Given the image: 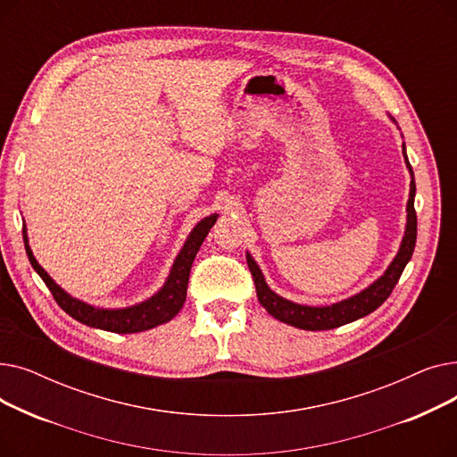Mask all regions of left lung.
<instances>
[{
  "label": "left lung",
  "instance_id": "obj_1",
  "mask_svg": "<svg viewBox=\"0 0 457 457\" xmlns=\"http://www.w3.org/2000/svg\"><path fill=\"white\" fill-rule=\"evenodd\" d=\"M395 122V118H391ZM396 124V122H395ZM402 154H403V161L407 170L411 174V185H410V200H407V222H405V233L402 238V245L398 253L395 255V259L391 261V265L387 267V270L383 272L374 283H370L367 289H363L361 293H357L346 300L335 302L331 305H303V303H296L287 300L279 295H276L270 287L265 281V276H262L261 269L257 262L253 261V257L250 255V252H246V261L250 272L253 276V283H255V291H257V298L261 302V305L265 307L269 313L285 322L289 326L300 328V329H309V331H320V329H333L345 326L348 322H353L357 319H363L367 315H370L372 311H376L383 302L389 298V295L393 293L395 285L398 283L403 269L407 262H410L413 250H415V243H417V212H415V176H413V168L410 164V159H407L405 154V144H402Z\"/></svg>",
  "mask_w": 457,
  "mask_h": 457
}]
</instances>
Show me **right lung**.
<instances>
[{
    "instance_id": "obj_1",
    "label": "right lung",
    "mask_w": 457,
    "mask_h": 457,
    "mask_svg": "<svg viewBox=\"0 0 457 457\" xmlns=\"http://www.w3.org/2000/svg\"><path fill=\"white\" fill-rule=\"evenodd\" d=\"M219 214H209L204 220H200L195 229L190 231L187 237V241L178 253L174 265L170 269V274H168L164 285L161 289L150 296L148 300H144L140 303L122 307V309H105V307H96L90 305L83 300H78L71 295H68L62 287H59L52 276L47 274L35 259L31 246H29V238H28V228L23 226V245H26V252L29 257L31 267L37 270V274L42 278V281L47 285V289L52 291L55 302L61 305L62 311L71 317L79 320L85 326L90 328H98L112 333H138V331H146L155 326H161L168 320H172L185 303L187 298V285H188V274L190 267L195 262V257L205 241L207 233L214 226Z\"/></svg>"
}]
</instances>
